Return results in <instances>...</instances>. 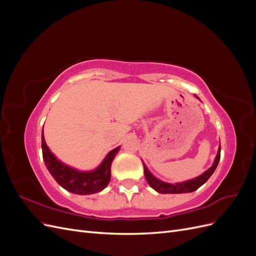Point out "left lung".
Returning <instances> with one entry per match:
<instances>
[{"instance_id":"left-lung-1","label":"left lung","mask_w":256,"mask_h":256,"mask_svg":"<svg viewBox=\"0 0 256 256\" xmlns=\"http://www.w3.org/2000/svg\"><path fill=\"white\" fill-rule=\"evenodd\" d=\"M220 156H221V146L219 147L218 150V154H216V159L212 166L207 170L205 173H203L200 176L194 178V180H191L188 182H178V184H168V182H164L159 180H157L156 177L152 176V173L147 170L146 166L143 164L144 166V175L147 182L150 184V186L152 188H154L156 191H158L159 193H168V194H174V193H188V192H193L198 190L200 186L204 184L208 180L209 177L212 175V173L214 172V170L216 168V166L219 164L220 160Z\"/></svg>"}]
</instances>
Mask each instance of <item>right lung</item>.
Masks as SVG:
<instances>
[{
	"label": "right lung",
	"instance_id": "add662e5",
	"mask_svg": "<svg viewBox=\"0 0 256 256\" xmlns=\"http://www.w3.org/2000/svg\"><path fill=\"white\" fill-rule=\"evenodd\" d=\"M42 148L44 164L60 186L76 194H92V193L102 191L109 184L111 178V164L115 154L120 150V146L108 154L102 164L92 172L76 171L58 161L50 152L44 141V130L42 136Z\"/></svg>",
	"mask_w": 256,
	"mask_h": 256
}]
</instances>
